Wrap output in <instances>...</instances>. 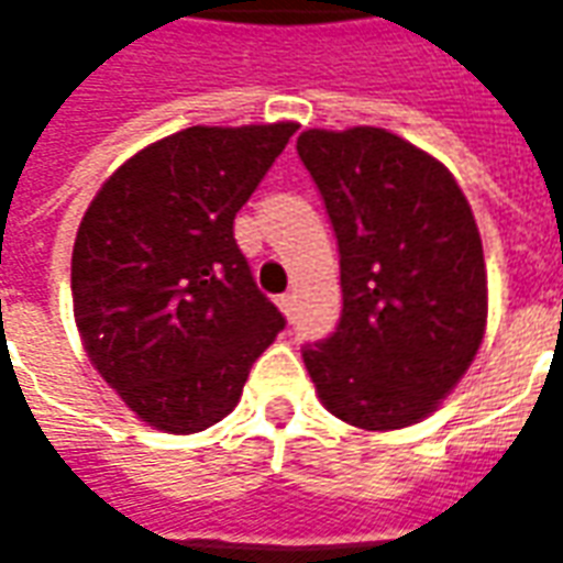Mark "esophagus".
<instances>
[{"mask_svg": "<svg viewBox=\"0 0 563 563\" xmlns=\"http://www.w3.org/2000/svg\"><path fill=\"white\" fill-rule=\"evenodd\" d=\"M277 307H280V310H283V317H292L295 298H292V295H280V298H277Z\"/></svg>", "mask_w": 563, "mask_h": 563, "instance_id": "esophagus-1", "label": "esophagus"}]
</instances>
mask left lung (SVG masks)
Returning a JSON list of instances; mask_svg holds the SVG:
<instances>
[{
	"mask_svg": "<svg viewBox=\"0 0 563 563\" xmlns=\"http://www.w3.org/2000/svg\"><path fill=\"white\" fill-rule=\"evenodd\" d=\"M298 156L341 250V322L305 346L319 401L365 431L422 422L485 334L488 277L471 205L443 162L386 129H307Z\"/></svg>",
	"mask_w": 563,
	"mask_h": 563,
	"instance_id": "1",
	"label": "left lung"
}]
</instances>
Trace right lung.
I'll return each mask as SVG.
<instances>
[{"label":"right lung","mask_w":563,"mask_h":563,"mask_svg":"<svg viewBox=\"0 0 563 563\" xmlns=\"http://www.w3.org/2000/svg\"><path fill=\"white\" fill-rule=\"evenodd\" d=\"M298 123L189 126L117 168L84 213L71 301L92 367L141 422L196 434L232 413L286 319L234 244V213Z\"/></svg>","instance_id":"right-lung-1"}]
</instances>
